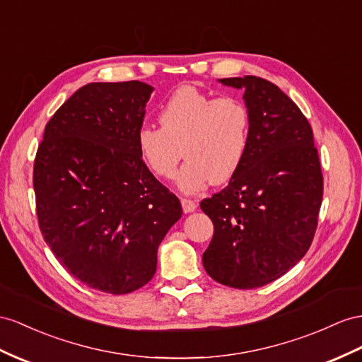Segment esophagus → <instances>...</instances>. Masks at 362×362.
I'll return each instance as SVG.
<instances>
[{
    "label": "esophagus",
    "mask_w": 362,
    "mask_h": 362,
    "mask_svg": "<svg viewBox=\"0 0 362 362\" xmlns=\"http://www.w3.org/2000/svg\"><path fill=\"white\" fill-rule=\"evenodd\" d=\"M180 202H182V208H183V212H185V214H188V212L196 211V208H197V203L194 202V200H189V199H182Z\"/></svg>",
    "instance_id": "esophagus-1"
}]
</instances>
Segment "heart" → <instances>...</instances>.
Segmentation results:
<instances>
[{
    "mask_svg": "<svg viewBox=\"0 0 362 362\" xmlns=\"http://www.w3.org/2000/svg\"><path fill=\"white\" fill-rule=\"evenodd\" d=\"M159 122L162 128L144 125L139 129V153L157 177H171L183 154L188 157L175 174L183 192H197L211 182H228L245 159L251 117L237 98H214L183 86L165 102Z\"/></svg>",
    "mask_w": 362,
    "mask_h": 362,
    "instance_id": "b5f03b06",
    "label": "heart"
}]
</instances>
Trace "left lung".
<instances>
[{"label": "left lung", "mask_w": 362, "mask_h": 362, "mask_svg": "<svg viewBox=\"0 0 362 362\" xmlns=\"http://www.w3.org/2000/svg\"><path fill=\"white\" fill-rule=\"evenodd\" d=\"M243 88L251 117L245 159L229 185L200 202L214 235L208 275L235 289L271 283L309 251L322 202V173L309 120L272 82L225 78Z\"/></svg>", "instance_id": "obj_1"}]
</instances>
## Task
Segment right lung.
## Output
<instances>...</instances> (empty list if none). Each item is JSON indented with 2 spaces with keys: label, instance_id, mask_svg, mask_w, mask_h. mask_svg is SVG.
I'll list each match as a JSON object with an SVG mask.
<instances>
[{
  "label": "right lung",
  "instance_id": "obj_1",
  "mask_svg": "<svg viewBox=\"0 0 362 362\" xmlns=\"http://www.w3.org/2000/svg\"><path fill=\"white\" fill-rule=\"evenodd\" d=\"M153 87L91 82L58 108L36 151L33 188L45 243L73 276L105 293L151 280L182 205L137 148Z\"/></svg>",
  "mask_w": 362,
  "mask_h": 362
}]
</instances>
